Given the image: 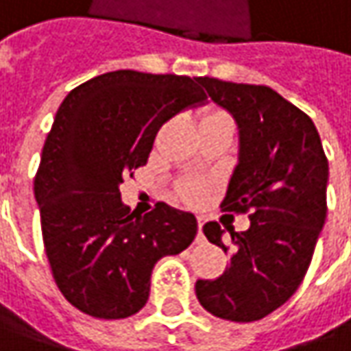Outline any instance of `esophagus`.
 <instances>
[{
	"instance_id": "1",
	"label": "esophagus",
	"mask_w": 351,
	"mask_h": 351,
	"mask_svg": "<svg viewBox=\"0 0 351 351\" xmlns=\"http://www.w3.org/2000/svg\"><path fill=\"white\" fill-rule=\"evenodd\" d=\"M205 221H207L205 217H201V215L197 217V228H199V238L203 236V224H205Z\"/></svg>"
}]
</instances>
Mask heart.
Listing matches in <instances>:
<instances>
[{
    "instance_id": "obj_1",
    "label": "heart",
    "mask_w": 351,
    "mask_h": 351,
    "mask_svg": "<svg viewBox=\"0 0 351 351\" xmlns=\"http://www.w3.org/2000/svg\"><path fill=\"white\" fill-rule=\"evenodd\" d=\"M183 193H185V197H189V199H199V197L203 195V185L199 182H191L185 185V189H183Z\"/></svg>"
}]
</instances>
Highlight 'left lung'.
Here are the masks:
<instances>
[{
	"mask_svg": "<svg viewBox=\"0 0 351 351\" xmlns=\"http://www.w3.org/2000/svg\"><path fill=\"white\" fill-rule=\"evenodd\" d=\"M238 127V164L223 209L250 210V228L224 238L207 223L209 242L230 254L215 281L199 279V303L215 317L254 322L274 313L301 285L326 221L328 160L311 117L267 86L197 77Z\"/></svg>",
	"mask_w": 351,
	"mask_h": 351,
	"instance_id": "obj_1",
	"label": "left lung"
}]
</instances>
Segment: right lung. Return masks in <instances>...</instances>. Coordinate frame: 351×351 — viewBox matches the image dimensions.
Returning <instances> with one entry per match:
<instances>
[{"instance_id":"add662e5","label":"right lung","mask_w":351,"mask_h":351,"mask_svg":"<svg viewBox=\"0 0 351 351\" xmlns=\"http://www.w3.org/2000/svg\"><path fill=\"white\" fill-rule=\"evenodd\" d=\"M205 99L197 77L117 70L72 89L58 107L34 199L54 281L77 311L105 320L138 313L156 262L193 242L191 213L158 203L136 217L119 187L148 162L160 127Z\"/></svg>"}]
</instances>
